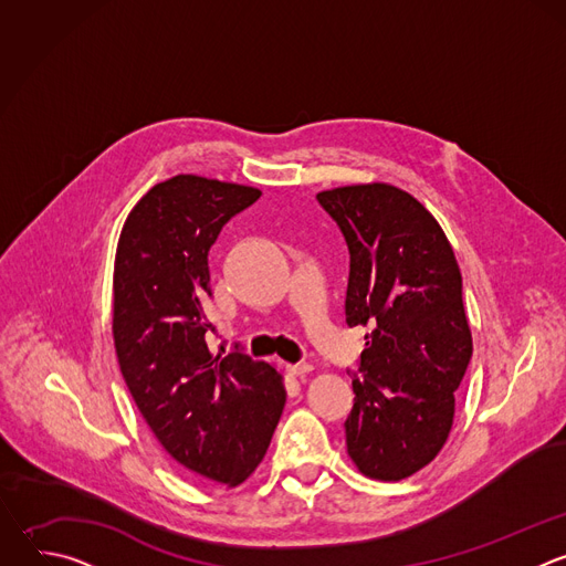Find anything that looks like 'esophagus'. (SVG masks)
Listing matches in <instances>:
<instances>
[{
	"label": "esophagus",
	"instance_id": "1",
	"mask_svg": "<svg viewBox=\"0 0 566 566\" xmlns=\"http://www.w3.org/2000/svg\"><path fill=\"white\" fill-rule=\"evenodd\" d=\"M313 367L308 363H297V365H286L289 376H306Z\"/></svg>",
	"mask_w": 566,
	"mask_h": 566
}]
</instances>
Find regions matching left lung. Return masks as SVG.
<instances>
[{
    "label": "left lung",
    "instance_id": "8db88e82",
    "mask_svg": "<svg viewBox=\"0 0 566 566\" xmlns=\"http://www.w3.org/2000/svg\"><path fill=\"white\" fill-rule=\"evenodd\" d=\"M349 249L345 315L369 327L345 421L347 452L371 479L398 481L443 448L472 356L461 273L439 221L389 184L317 195Z\"/></svg>",
    "mask_w": 566,
    "mask_h": 566
}]
</instances>
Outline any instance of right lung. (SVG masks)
<instances>
[{"instance_id": "add662e5", "label": "right lung", "mask_w": 566, "mask_h": 566, "mask_svg": "<svg viewBox=\"0 0 566 566\" xmlns=\"http://www.w3.org/2000/svg\"><path fill=\"white\" fill-rule=\"evenodd\" d=\"M258 188L179 175L129 212L114 264V345L127 389L166 452L234 489L264 459L282 417V376L237 345L212 354L208 253Z\"/></svg>"}]
</instances>
